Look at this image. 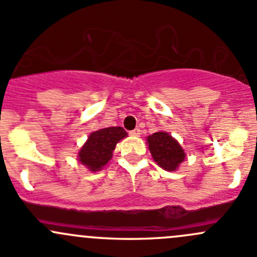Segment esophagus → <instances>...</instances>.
Instances as JSON below:
<instances>
[{"label":"esophagus","instance_id":"1","mask_svg":"<svg viewBox=\"0 0 257 257\" xmlns=\"http://www.w3.org/2000/svg\"><path fill=\"white\" fill-rule=\"evenodd\" d=\"M139 134H141V129L139 128H136L134 131L129 132V136H132V137H138Z\"/></svg>","mask_w":257,"mask_h":257}]
</instances>
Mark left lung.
Here are the masks:
<instances>
[{
	"label": "left lung",
	"mask_w": 257,
	"mask_h": 257,
	"mask_svg": "<svg viewBox=\"0 0 257 257\" xmlns=\"http://www.w3.org/2000/svg\"><path fill=\"white\" fill-rule=\"evenodd\" d=\"M148 144L153 159L168 172L177 169L185 158V153L178 142L165 132H158L148 137Z\"/></svg>",
	"instance_id": "left-lung-1"
}]
</instances>
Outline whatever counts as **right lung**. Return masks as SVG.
<instances>
[{
  "mask_svg": "<svg viewBox=\"0 0 257 257\" xmlns=\"http://www.w3.org/2000/svg\"><path fill=\"white\" fill-rule=\"evenodd\" d=\"M124 137H126V132L121 126H109L93 132L80 149L78 160L90 172H98L110 160L116 143Z\"/></svg>",
  "mask_w": 257,
  "mask_h": 257,
  "instance_id": "add662e5",
  "label": "right lung"
}]
</instances>
